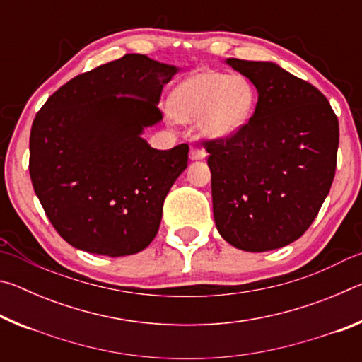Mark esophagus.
<instances>
[{
	"label": "esophagus",
	"instance_id": "obj_1",
	"mask_svg": "<svg viewBox=\"0 0 362 362\" xmlns=\"http://www.w3.org/2000/svg\"><path fill=\"white\" fill-rule=\"evenodd\" d=\"M206 158V151L203 148H198V146H192L189 148V159L192 161H199V159Z\"/></svg>",
	"mask_w": 362,
	"mask_h": 362
}]
</instances>
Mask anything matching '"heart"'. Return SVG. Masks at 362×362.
Segmentation results:
<instances>
[{
	"mask_svg": "<svg viewBox=\"0 0 362 362\" xmlns=\"http://www.w3.org/2000/svg\"><path fill=\"white\" fill-rule=\"evenodd\" d=\"M255 103V88L246 76L196 71L170 94L169 115L183 124L198 121L206 137L225 140L249 124Z\"/></svg>",
	"mask_w": 362,
	"mask_h": 362,
	"instance_id": "heart-1",
	"label": "heart"
}]
</instances>
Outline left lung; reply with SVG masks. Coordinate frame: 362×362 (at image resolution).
Segmentation results:
<instances>
[{"label": "left lung", "mask_w": 362, "mask_h": 362, "mask_svg": "<svg viewBox=\"0 0 362 362\" xmlns=\"http://www.w3.org/2000/svg\"><path fill=\"white\" fill-rule=\"evenodd\" d=\"M259 93L249 124L206 142L217 231L246 252L284 247L316 218L335 175L339 119L320 90L274 62L226 59Z\"/></svg>", "instance_id": "obj_1"}]
</instances>
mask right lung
<instances>
[{"mask_svg": "<svg viewBox=\"0 0 362 362\" xmlns=\"http://www.w3.org/2000/svg\"><path fill=\"white\" fill-rule=\"evenodd\" d=\"M179 70L126 54L73 78L36 115L30 177L47 218L73 247L124 257L155 240L188 145L156 150L142 134L163 121V86Z\"/></svg>", "mask_w": 362, "mask_h": 362, "instance_id": "right-lung-1", "label": "right lung"}]
</instances>
